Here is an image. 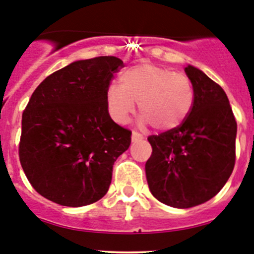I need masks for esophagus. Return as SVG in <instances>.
<instances>
[{
  "label": "esophagus",
  "mask_w": 254,
  "mask_h": 254,
  "mask_svg": "<svg viewBox=\"0 0 254 254\" xmlns=\"http://www.w3.org/2000/svg\"><path fill=\"white\" fill-rule=\"evenodd\" d=\"M141 139H143L142 134L138 133V132H136V131L132 132V141H133V142H137V141H141Z\"/></svg>",
  "instance_id": "esophagus-1"
}]
</instances>
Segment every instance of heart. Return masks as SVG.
<instances>
[{
	"mask_svg": "<svg viewBox=\"0 0 254 254\" xmlns=\"http://www.w3.org/2000/svg\"><path fill=\"white\" fill-rule=\"evenodd\" d=\"M138 102L143 125L159 131H170L189 116L194 103V88L185 74L153 64H139L127 69L120 85L107 90L109 115L118 123H126L136 112Z\"/></svg>",
	"mask_w": 254,
	"mask_h": 254,
	"instance_id": "1",
	"label": "heart"
}]
</instances>
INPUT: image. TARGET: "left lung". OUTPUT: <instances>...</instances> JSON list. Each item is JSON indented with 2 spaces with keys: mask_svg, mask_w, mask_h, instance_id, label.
I'll use <instances>...</instances> for the list:
<instances>
[{
  "mask_svg": "<svg viewBox=\"0 0 254 254\" xmlns=\"http://www.w3.org/2000/svg\"><path fill=\"white\" fill-rule=\"evenodd\" d=\"M185 73L194 103L179 127L148 136L152 153L146 162L148 188L174 208L199 205L220 191L236 164L237 122L223 88L199 69Z\"/></svg>",
  "mask_w": 254,
  "mask_h": 254,
  "instance_id": "1",
  "label": "left lung"
}]
</instances>
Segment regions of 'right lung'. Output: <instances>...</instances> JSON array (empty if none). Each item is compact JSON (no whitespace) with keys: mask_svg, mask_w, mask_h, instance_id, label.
<instances>
[{"mask_svg":"<svg viewBox=\"0 0 254 254\" xmlns=\"http://www.w3.org/2000/svg\"><path fill=\"white\" fill-rule=\"evenodd\" d=\"M116 57L79 60L50 74L22 113L18 156L27 180L46 199L84 206L107 194L113 165L132 132L112 120L107 106Z\"/></svg>","mask_w":254,"mask_h":254,"instance_id":"1","label":"right lung"}]
</instances>
